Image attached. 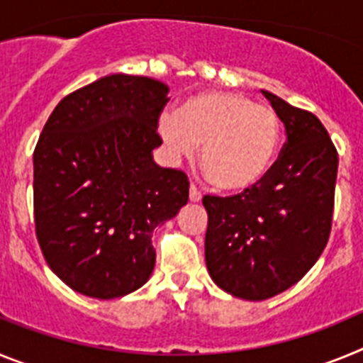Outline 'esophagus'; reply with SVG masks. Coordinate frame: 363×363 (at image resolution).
I'll list each match as a JSON object with an SVG mask.
<instances>
[{
    "instance_id": "1",
    "label": "esophagus",
    "mask_w": 363,
    "mask_h": 363,
    "mask_svg": "<svg viewBox=\"0 0 363 363\" xmlns=\"http://www.w3.org/2000/svg\"><path fill=\"white\" fill-rule=\"evenodd\" d=\"M189 198H191V201H201V192L198 191L196 185H191V189H189Z\"/></svg>"
}]
</instances>
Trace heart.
I'll return each instance as SVG.
<instances>
[{
	"label": "heart",
	"instance_id": "obj_1",
	"mask_svg": "<svg viewBox=\"0 0 363 363\" xmlns=\"http://www.w3.org/2000/svg\"><path fill=\"white\" fill-rule=\"evenodd\" d=\"M158 133L174 156H192L201 145L203 176L227 192L245 191L264 179L280 145L277 112L240 92L191 96L179 112H163Z\"/></svg>",
	"mask_w": 363,
	"mask_h": 363
}]
</instances>
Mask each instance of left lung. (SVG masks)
I'll return each instance as SVG.
<instances>
[{
  "label": "left lung",
  "mask_w": 363,
  "mask_h": 363,
  "mask_svg": "<svg viewBox=\"0 0 363 363\" xmlns=\"http://www.w3.org/2000/svg\"><path fill=\"white\" fill-rule=\"evenodd\" d=\"M287 142L264 179L234 196H205V262L214 284L267 300L306 277L329 240L338 152L313 112L262 91Z\"/></svg>",
  "instance_id": "left-lung-1"
}]
</instances>
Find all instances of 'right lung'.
Wrapping results in <instances>:
<instances>
[{"label":"right lung","mask_w":363,"mask_h":363,"mask_svg":"<svg viewBox=\"0 0 363 363\" xmlns=\"http://www.w3.org/2000/svg\"><path fill=\"white\" fill-rule=\"evenodd\" d=\"M169 86L111 74L56 105L34 149V221L52 272L111 300L152 274V230L189 200L187 174L154 163Z\"/></svg>","instance_id":"right-lung-1"}]
</instances>
